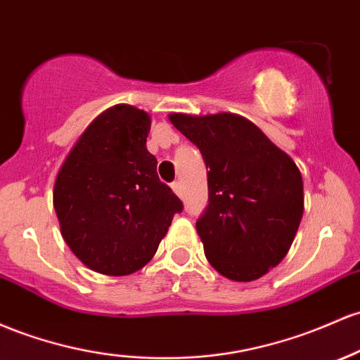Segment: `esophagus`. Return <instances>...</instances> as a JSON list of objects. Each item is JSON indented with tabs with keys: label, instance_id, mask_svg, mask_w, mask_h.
I'll list each match as a JSON object with an SVG mask.
<instances>
[{
	"label": "esophagus",
	"instance_id": "obj_1",
	"mask_svg": "<svg viewBox=\"0 0 360 360\" xmlns=\"http://www.w3.org/2000/svg\"><path fill=\"white\" fill-rule=\"evenodd\" d=\"M172 191L176 193L177 196H183V188H181V183H172Z\"/></svg>",
	"mask_w": 360,
	"mask_h": 360
}]
</instances>
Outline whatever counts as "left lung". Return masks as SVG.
<instances>
[{"label": "left lung", "mask_w": 360, "mask_h": 360, "mask_svg": "<svg viewBox=\"0 0 360 360\" xmlns=\"http://www.w3.org/2000/svg\"><path fill=\"white\" fill-rule=\"evenodd\" d=\"M169 121L210 169L208 207L196 222L208 263L234 282L266 275L285 258L302 219L295 162L239 114L172 112Z\"/></svg>", "instance_id": "obj_1"}]
</instances>
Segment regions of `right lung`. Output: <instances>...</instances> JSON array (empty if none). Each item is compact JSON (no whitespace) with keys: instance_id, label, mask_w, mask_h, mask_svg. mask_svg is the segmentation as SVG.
<instances>
[{"instance_id":"add662e5","label":"right lung","mask_w":360,"mask_h":360,"mask_svg":"<svg viewBox=\"0 0 360 360\" xmlns=\"http://www.w3.org/2000/svg\"><path fill=\"white\" fill-rule=\"evenodd\" d=\"M152 117L116 104L90 122L54 181L53 203L73 255L97 274L143 268L183 203L157 176L147 150Z\"/></svg>"}]
</instances>
